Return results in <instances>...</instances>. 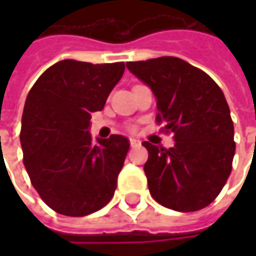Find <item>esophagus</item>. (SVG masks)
Wrapping results in <instances>:
<instances>
[{"label": "esophagus", "mask_w": 256, "mask_h": 256, "mask_svg": "<svg viewBox=\"0 0 256 256\" xmlns=\"http://www.w3.org/2000/svg\"><path fill=\"white\" fill-rule=\"evenodd\" d=\"M130 145H132L133 148H136V146H140V145H141V141L137 138H130Z\"/></svg>", "instance_id": "34e87169"}]
</instances>
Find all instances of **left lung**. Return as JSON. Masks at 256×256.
Wrapping results in <instances>:
<instances>
[{"label": "left lung", "mask_w": 256, "mask_h": 256, "mask_svg": "<svg viewBox=\"0 0 256 256\" xmlns=\"http://www.w3.org/2000/svg\"><path fill=\"white\" fill-rule=\"evenodd\" d=\"M128 71L156 97V122L174 133L172 148L144 141L150 196L167 208L190 212L220 194L236 150L230 110L218 84L182 58L128 62Z\"/></svg>", "instance_id": "left-lung-1"}]
</instances>
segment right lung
Listing matches in <instances>:
<instances>
[{"mask_svg": "<svg viewBox=\"0 0 256 256\" xmlns=\"http://www.w3.org/2000/svg\"><path fill=\"white\" fill-rule=\"evenodd\" d=\"M123 72L124 63L62 60L28 92L20 132L23 162L32 186L58 214L89 215L115 193L130 142L112 134L93 144L89 128Z\"/></svg>", "mask_w": 256, "mask_h": 256, "instance_id": "1", "label": "right lung"}]
</instances>
